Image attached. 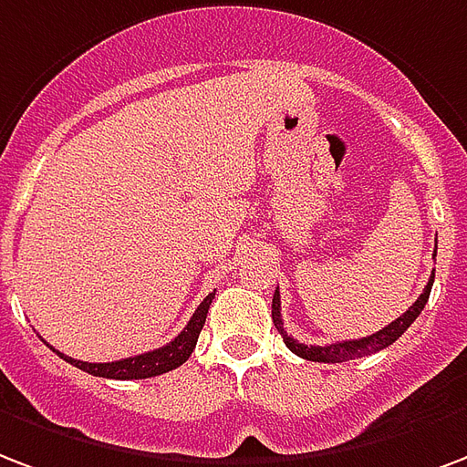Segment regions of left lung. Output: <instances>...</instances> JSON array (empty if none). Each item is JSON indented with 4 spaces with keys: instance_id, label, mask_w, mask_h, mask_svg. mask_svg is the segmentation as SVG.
<instances>
[{
    "instance_id": "1",
    "label": "left lung",
    "mask_w": 467,
    "mask_h": 467,
    "mask_svg": "<svg viewBox=\"0 0 467 467\" xmlns=\"http://www.w3.org/2000/svg\"><path fill=\"white\" fill-rule=\"evenodd\" d=\"M433 257H436V249H433ZM436 274V272H433ZM433 274L429 284H426V289L419 298H416L414 304L409 306V311H404L397 320H391L389 326L382 330H377L372 336L368 337H358V340H343V343H333V345H304L294 340L291 336H286V330H284V320H281V298L279 291H274L272 298V318L274 326L279 330L281 336H284V343L289 348L294 355L298 358H304V360H313V362H348L355 360V358H365V355H372V352H379L384 348H389L397 337L404 336V330L419 318V313L423 311V306L429 301V294H431L433 286Z\"/></svg>"
}]
</instances>
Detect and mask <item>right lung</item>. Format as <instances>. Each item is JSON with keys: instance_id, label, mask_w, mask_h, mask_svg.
Masks as SVG:
<instances>
[{"instance_id": "obj_1", "label": "right lung", "mask_w": 467, "mask_h": 467, "mask_svg": "<svg viewBox=\"0 0 467 467\" xmlns=\"http://www.w3.org/2000/svg\"><path fill=\"white\" fill-rule=\"evenodd\" d=\"M213 298H215V294H208V296L202 298V304L195 308L186 328L181 330L171 343H166L163 348H156L151 352H144V355H134V358H124V360L117 362H83L73 360V358H67V355L58 350L53 352H58L60 360L70 362L73 368L83 369L88 375L107 377V379H147V377L163 375V372L181 368L191 358L202 326H205V316H208Z\"/></svg>"}]
</instances>
